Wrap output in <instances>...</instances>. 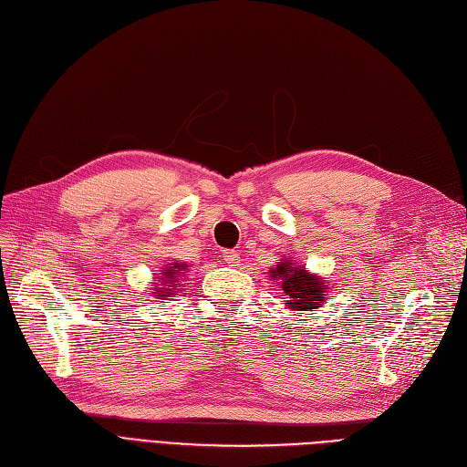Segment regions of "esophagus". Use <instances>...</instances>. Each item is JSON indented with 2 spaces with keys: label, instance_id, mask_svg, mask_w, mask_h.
<instances>
[{
  "label": "esophagus",
  "instance_id": "34e87169",
  "mask_svg": "<svg viewBox=\"0 0 467 467\" xmlns=\"http://www.w3.org/2000/svg\"><path fill=\"white\" fill-rule=\"evenodd\" d=\"M223 260L229 265H238V262H240L238 252L236 250H223Z\"/></svg>",
  "mask_w": 467,
  "mask_h": 467
}]
</instances>
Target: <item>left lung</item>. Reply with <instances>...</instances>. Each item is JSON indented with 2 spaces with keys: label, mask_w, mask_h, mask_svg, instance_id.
Segmentation results:
<instances>
[{
  "label": "left lung",
  "mask_w": 467,
  "mask_h": 467,
  "mask_svg": "<svg viewBox=\"0 0 467 467\" xmlns=\"http://www.w3.org/2000/svg\"><path fill=\"white\" fill-rule=\"evenodd\" d=\"M272 277L281 281V289L287 295V306L293 310H312L324 303L326 285L312 274H306L303 267H293L287 260L272 269Z\"/></svg>",
  "instance_id": "8db88e82"
}]
</instances>
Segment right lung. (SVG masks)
<instances>
[{
  "mask_svg": "<svg viewBox=\"0 0 467 467\" xmlns=\"http://www.w3.org/2000/svg\"><path fill=\"white\" fill-rule=\"evenodd\" d=\"M184 269H186V264H171L167 269H164V279H162V283H161V287H157V295L155 296H159V298H162V300H167L164 296H171V295H174L176 293V279H178V275L180 274H184Z\"/></svg>",
  "mask_w": 467,
  "mask_h": 467,
  "instance_id": "right-lung-1",
  "label": "right lung"
}]
</instances>
